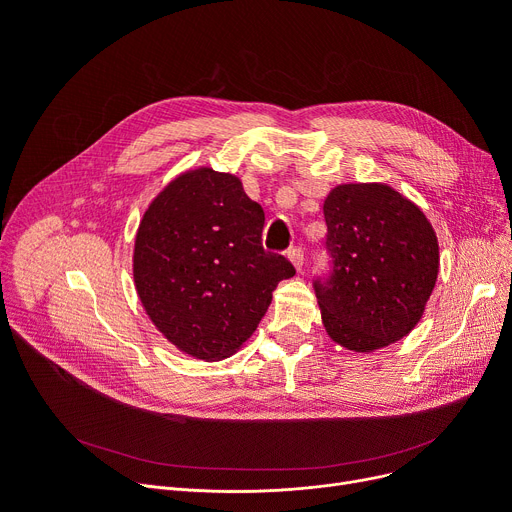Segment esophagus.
Here are the masks:
<instances>
[{
  "instance_id": "34e87169",
  "label": "esophagus",
  "mask_w": 512,
  "mask_h": 512,
  "mask_svg": "<svg viewBox=\"0 0 512 512\" xmlns=\"http://www.w3.org/2000/svg\"><path fill=\"white\" fill-rule=\"evenodd\" d=\"M288 259L292 261V265L297 267L299 272L303 270V263H305V253H303V249H301V247H292V249H288Z\"/></svg>"
}]
</instances>
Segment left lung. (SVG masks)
Masks as SVG:
<instances>
[{"label": "left lung", "instance_id": "left-lung-1", "mask_svg": "<svg viewBox=\"0 0 512 512\" xmlns=\"http://www.w3.org/2000/svg\"><path fill=\"white\" fill-rule=\"evenodd\" d=\"M330 267L313 278L332 340L371 353L407 336L438 278V240L419 207L384 184H342L324 203Z\"/></svg>", "mask_w": 512, "mask_h": 512}]
</instances>
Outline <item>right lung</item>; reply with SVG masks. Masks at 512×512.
<instances>
[{
    "mask_svg": "<svg viewBox=\"0 0 512 512\" xmlns=\"http://www.w3.org/2000/svg\"><path fill=\"white\" fill-rule=\"evenodd\" d=\"M265 213L236 176L201 168L149 205L134 242V284L157 330L205 361L232 355L294 265L261 242Z\"/></svg>",
    "mask_w": 512,
    "mask_h": 512,
    "instance_id": "right-lung-1",
    "label": "right lung"
}]
</instances>
